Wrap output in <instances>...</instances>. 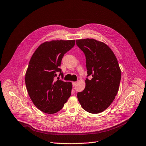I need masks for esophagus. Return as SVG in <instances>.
<instances>
[{"label":"esophagus","instance_id":"34e87169","mask_svg":"<svg viewBox=\"0 0 146 146\" xmlns=\"http://www.w3.org/2000/svg\"><path fill=\"white\" fill-rule=\"evenodd\" d=\"M72 85H73V86H76V82H72Z\"/></svg>","mask_w":146,"mask_h":146}]
</instances>
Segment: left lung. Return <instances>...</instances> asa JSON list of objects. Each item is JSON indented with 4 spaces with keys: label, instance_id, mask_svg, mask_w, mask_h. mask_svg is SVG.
I'll return each instance as SVG.
<instances>
[{
    "label": "left lung",
    "instance_id": "8db88e82",
    "mask_svg": "<svg viewBox=\"0 0 146 146\" xmlns=\"http://www.w3.org/2000/svg\"><path fill=\"white\" fill-rule=\"evenodd\" d=\"M76 45L85 55L87 69L85 88L78 92V99L86 111L100 113L108 108L118 92L121 79L118 61L103 42L85 39L76 40Z\"/></svg>",
    "mask_w": 146,
    "mask_h": 146
}]
</instances>
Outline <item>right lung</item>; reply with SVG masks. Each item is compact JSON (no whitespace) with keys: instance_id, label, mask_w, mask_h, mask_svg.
Instances as JSON below:
<instances>
[{"instance_id":"obj_1","label":"right lung","mask_w":146,"mask_h":146,"mask_svg":"<svg viewBox=\"0 0 146 146\" xmlns=\"http://www.w3.org/2000/svg\"><path fill=\"white\" fill-rule=\"evenodd\" d=\"M75 44V40H52L37 48L30 60L25 77L29 96L37 109L48 114L59 111L71 96L72 84L64 78L60 68L64 55Z\"/></svg>"}]
</instances>
